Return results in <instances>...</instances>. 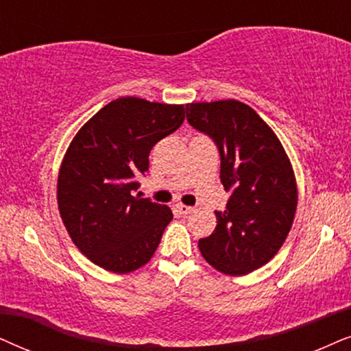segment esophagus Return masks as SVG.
Masks as SVG:
<instances>
[{"mask_svg": "<svg viewBox=\"0 0 351 351\" xmlns=\"http://www.w3.org/2000/svg\"><path fill=\"white\" fill-rule=\"evenodd\" d=\"M176 212H180L181 215H189L191 212H194V207H189V205L184 204H176Z\"/></svg>", "mask_w": 351, "mask_h": 351, "instance_id": "1", "label": "esophagus"}]
</instances>
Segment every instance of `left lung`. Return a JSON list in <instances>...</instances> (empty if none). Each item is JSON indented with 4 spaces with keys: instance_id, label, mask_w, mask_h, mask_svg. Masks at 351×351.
<instances>
[{
    "instance_id": "obj_1",
    "label": "left lung",
    "mask_w": 351,
    "mask_h": 351,
    "mask_svg": "<svg viewBox=\"0 0 351 351\" xmlns=\"http://www.w3.org/2000/svg\"><path fill=\"white\" fill-rule=\"evenodd\" d=\"M188 121L217 143L224 189L231 191L217 228L199 241L208 265L230 276H244L268 263L291 231L297 210V181L291 158L276 133L236 99L193 102Z\"/></svg>"
}]
</instances>
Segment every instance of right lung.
I'll return each instance as SVG.
<instances>
[{
    "instance_id": "add662e5",
    "label": "right lung",
    "mask_w": 351,
    "mask_h": 351,
    "mask_svg": "<svg viewBox=\"0 0 351 351\" xmlns=\"http://www.w3.org/2000/svg\"><path fill=\"white\" fill-rule=\"evenodd\" d=\"M183 120V104L119 97L69 144L58 176L59 213L73 244L102 269L132 273L156 254L173 213L132 193L149 170L154 144Z\"/></svg>"
}]
</instances>
